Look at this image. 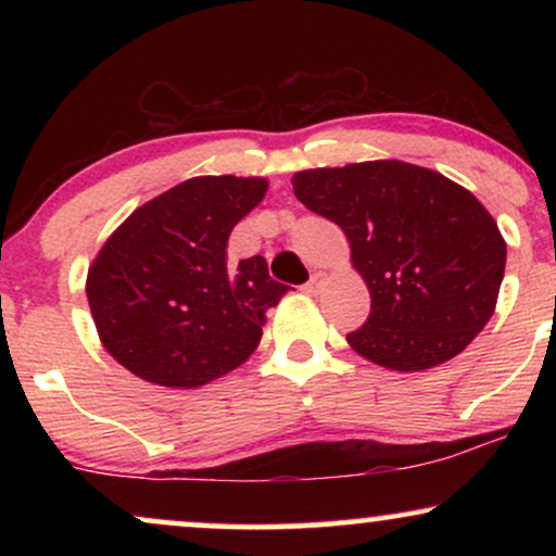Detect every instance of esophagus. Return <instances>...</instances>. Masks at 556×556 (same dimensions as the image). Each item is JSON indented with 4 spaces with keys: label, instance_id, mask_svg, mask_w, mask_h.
Returning a JSON list of instances; mask_svg holds the SVG:
<instances>
[{
    "label": "esophagus",
    "instance_id": "34e87169",
    "mask_svg": "<svg viewBox=\"0 0 556 556\" xmlns=\"http://www.w3.org/2000/svg\"><path fill=\"white\" fill-rule=\"evenodd\" d=\"M324 280H326V276H324V273H314V276H311V278H308V283H306V286H303V291H306L308 295H316L318 291H321Z\"/></svg>",
    "mask_w": 556,
    "mask_h": 556
}]
</instances>
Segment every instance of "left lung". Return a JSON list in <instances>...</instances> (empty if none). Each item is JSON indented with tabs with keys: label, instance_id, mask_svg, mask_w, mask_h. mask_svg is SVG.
<instances>
[{
	"label": "left lung",
	"instance_id": "8db88e82",
	"mask_svg": "<svg viewBox=\"0 0 556 556\" xmlns=\"http://www.w3.org/2000/svg\"><path fill=\"white\" fill-rule=\"evenodd\" d=\"M291 185L311 212L344 230L369 288L367 324L346 333L364 359L394 371L432 369L489 324L506 240L466 187L397 159L306 169Z\"/></svg>",
	"mask_w": 556,
	"mask_h": 556
}]
</instances>
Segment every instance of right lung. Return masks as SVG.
<instances>
[{
	"mask_svg": "<svg viewBox=\"0 0 556 556\" xmlns=\"http://www.w3.org/2000/svg\"><path fill=\"white\" fill-rule=\"evenodd\" d=\"M268 192L263 177H194L134 210L98 250L86 293L113 359L151 384L194 390L261 344L288 286L263 255L227 263L232 227Z\"/></svg>",
	"mask_w": 556,
	"mask_h": 556,
	"instance_id": "obj_1",
	"label": "right lung"
}]
</instances>
